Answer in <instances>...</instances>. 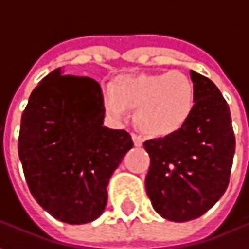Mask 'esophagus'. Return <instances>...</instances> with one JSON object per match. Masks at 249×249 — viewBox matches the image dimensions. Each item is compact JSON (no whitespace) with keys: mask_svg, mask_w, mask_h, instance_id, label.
<instances>
[{"mask_svg":"<svg viewBox=\"0 0 249 249\" xmlns=\"http://www.w3.org/2000/svg\"><path fill=\"white\" fill-rule=\"evenodd\" d=\"M132 140H133V144H135V146H141L142 145V139H141L140 136L137 135H132Z\"/></svg>","mask_w":249,"mask_h":249,"instance_id":"34e87169","label":"esophagus"}]
</instances>
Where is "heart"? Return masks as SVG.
<instances>
[{
  "instance_id": "1",
  "label": "heart",
  "mask_w": 249,
  "mask_h": 249,
  "mask_svg": "<svg viewBox=\"0 0 249 249\" xmlns=\"http://www.w3.org/2000/svg\"><path fill=\"white\" fill-rule=\"evenodd\" d=\"M196 90L180 71L119 76L103 90V107L113 121L136 110V123L145 135L168 137L181 130L192 116Z\"/></svg>"
}]
</instances>
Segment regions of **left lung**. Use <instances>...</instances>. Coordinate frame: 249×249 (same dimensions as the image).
<instances>
[{
    "instance_id": "obj_1",
    "label": "left lung",
    "mask_w": 249,
    "mask_h": 249,
    "mask_svg": "<svg viewBox=\"0 0 249 249\" xmlns=\"http://www.w3.org/2000/svg\"><path fill=\"white\" fill-rule=\"evenodd\" d=\"M196 90L192 116L183 129L144 142L151 157L145 189L161 217L197 219L219 201L230 183L235 135L228 104L207 77L191 71Z\"/></svg>"
}]
</instances>
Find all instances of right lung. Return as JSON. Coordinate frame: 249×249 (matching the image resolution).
Segmentation results:
<instances>
[{
    "instance_id": "obj_1",
    "label": "right lung",
    "mask_w": 249,
    "mask_h": 249,
    "mask_svg": "<svg viewBox=\"0 0 249 249\" xmlns=\"http://www.w3.org/2000/svg\"><path fill=\"white\" fill-rule=\"evenodd\" d=\"M101 88L57 68L35 88L21 117L18 156L36 201L68 224L98 219L109 178L133 146L124 129L104 126Z\"/></svg>"
}]
</instances>
